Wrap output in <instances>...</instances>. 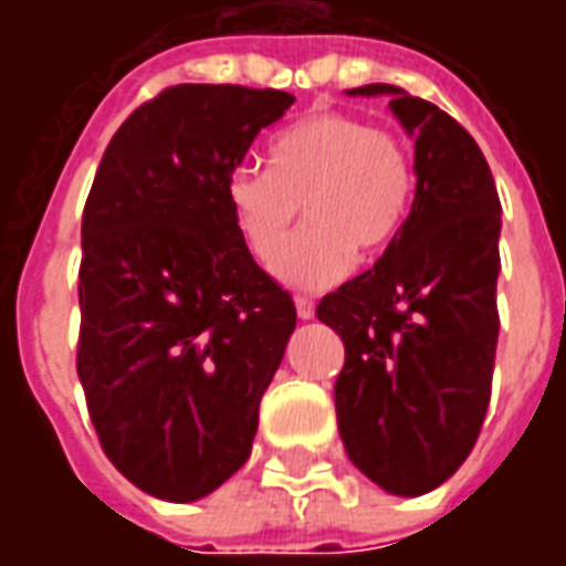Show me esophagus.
<instances>
[{
    "mask_svg": "<svg viewBox=\"0 0 566 566\" xmlns=\"http://www.w3.org/2000/svg\"><path fill=\"white\" fill-rule=\"evenodd\" d=\"M294 303H296V315H300V318L303 321L315 318V300H312V296H296Z\"/></svg>",
    "mask_w": 566,
    "mask_h": 566,
    "instance_id": "1",
    "label": "esophagus"
}]
</instances>
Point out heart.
Masks as SVG:
<instances>
[{
  "mask_svg": "<svg viewBox=\"0 0 566 566\" xmlns=\"http://www.w3.org/2000/svg\"><path fill=\"white\" fill-rule=\"evenodd\" d=\"M416 193L406 145L348 112H315L270 142V169L239 163L223 197L235 230L258 260H270L304 202L307 223L272 260L291 287L321 291L360 258L381 254L403 230Z\"/></svg>",
  "mask_w": 566,
  "mask_h": 566,
  "instance_id": "obj_1",
  "label": "heart"
}]
</instances>
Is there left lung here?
I'll return each instance as SVG.
<instances>
[{
    "mask_svg": "<svg viewBox=\"0 0 566 566\" xmlns=\"http://www.w3.org/2000/svg\"><path fill=\"white\" fill-rule=\"evenodd\" d=\"M391 96L416 139V199L376 266L318 303L343 336L336 421L348 458L376 485L418 497L473 451L497 352L500 199L473 136L437 105L391 84L348 96Z\"/></svg>",
    "mask_w": 566,
    "mask_h": 566,
    "instance_id": "8db88e82",
    "label": "left lung"
}]
</instances>
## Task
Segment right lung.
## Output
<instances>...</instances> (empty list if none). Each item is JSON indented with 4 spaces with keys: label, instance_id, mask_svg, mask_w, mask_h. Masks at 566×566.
Returning <instances> with one entry per match:
<instances>
[{
    "label": "right lung",
    "instance_id": "obj_1",
    "mask_svg": "<svg viewBox=\"0 0 566 566\" xmlns=\"http://www.w3.org/2000/svg\"><path fill=\"white\" fill-rule=\"evenodd\" d=\"M284 91L178 84L108 142L81 221L78 379L108 461L190 503L248 461L296 327L223 197Z\"/></svg>",
    "mask_w": 566,
    "mask_h": 566
}]
</instances>
